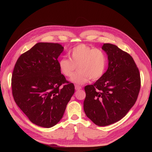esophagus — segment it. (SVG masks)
Instances as JSON below:
<instances>
[{"label": "esophagus", "mask_w": 152, "mask_h": 152, "mask_svg": "<svg viewBox=\"0 0 152 152\" xmlns=\"http://www.w3.org/2000/svg\"><path fill=\"white\" fill-rule=\"evenodd\" d=\"M75 88L76 90H80V89H82V86H80L79 85H75Z\"/></svg>", "instance_id": "obj_1"}]
</instances>
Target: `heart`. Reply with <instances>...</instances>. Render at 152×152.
<instances>
[{"label":"heart","instance_id":"1","mask_svg":"<svg viewBox=\"0 0 152 152\" xmlns=\"http://www.w3.org/2000/svg\"><path fill=\"white\" fill-rule=\"evenodd\" d=\"M68 55L70 59L63 58L59 60V67L64 75L71 77L77 66L79 70L71 79L74 83L84 84L90 79L98 80L104 73L107 58L102 49L80 44L73 48Z\"/></svg>","mask_w":152,"mask_h":152}]
</instances>
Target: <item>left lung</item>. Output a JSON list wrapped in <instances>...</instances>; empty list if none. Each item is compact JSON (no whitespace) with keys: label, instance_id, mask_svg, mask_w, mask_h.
<instances>
[{"label":"left lung","instance_id":"obj_1","mask_svg":"<svg viewBox=\"0 0 152 152\" xmlns=\"http://www.w3.org/2000/svg\"><path fill=\"white\" fill-rule=\"evenodd\" d=\"M108 68L93 85L84 87L85 113L96 125L106 126L122 119L136 102L141 87L138 68L129 54L104 44Z\"/></svg>","mask_w":152,"mask_h":152}]
</instances>
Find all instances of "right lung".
I'll use <instances>...</instances> for the list:
<instances>
[{
	"label": "right lung",
	"mask_w": 152,
	"mask_h": 152,
	"mask_svg": "<svg viewBox=\"0 0 152 152\" xmlns=\"http://www.w3.org/2000/svg\"><path fill=\"white\" fill-rule=\"evenodd\" d=\"M63 47L39 42L18 59L11 78L14 100L29 120L51 127L61 120L75 86L61 73L58 56Z\"/></svg>",
	"instance_id": "obj_1"
}]
</instances>
